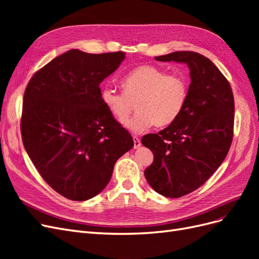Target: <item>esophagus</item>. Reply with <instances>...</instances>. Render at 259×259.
I'll use <instances>...</instances> for the list:
<instances>
[{"label": "esophagus", "instance_id": "1", "mask_svg": "<svg viewBox=\"0 0 259 259\" xmlns=\"http://www.w3.org/2000/svg\"><path fill=\"white\" fill-rule=\"evenodd\" d=\"M133 140H134V149H138L140 146H142V143H140V139L137 136L133 137Z\"/></svg>", "mask_w": 259, "mask_h": 259}]
</instances>
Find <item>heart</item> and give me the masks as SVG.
I'll list each match as a JSON object with an SVG mask.
<instances>
[{
    "mask_svg": "<svg viewBox=\"0 0 259 259\" xmlns=\"http://www.w3.org/2000/svg\"><path fill=\"white\" fill-rule=\"evenodd\" d=\"M123 92L106 86L101 100L114 119L124 123L135 108L137 113L126 122V127L142 133L154 124L165 127L182 114L188 99V83L178 74H167L155 66H140L121 80Z\"/></svg>",
    "mask_w": 259,
    "mask_h": 259,
    "instance_id": "obj_1",
    "label": "heart"
}]
</instances>
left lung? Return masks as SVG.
I'll return each mask as SVG.
<instances>
[{
	"instance_id": "1",
	"label": "left lung",
	"mask_w": 259,
	"mask_h": 259,
	"mask_svg": "<svg viewBox=\"0 0 259 259\" xmlns=\"http://www.w3.org/2000/svg\"><path fill=\"white\" fill-rule=\"evenodd\" d=\"M158 61L185 62L191 83L182 114L142 144L154 160L145 170L153 189L166 198H180L197 190L221 166L228 154L234 124L231 86L208 58L194 52H174Z\"/></svg>"
}]
</instances>
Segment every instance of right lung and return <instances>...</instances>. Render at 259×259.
Masks as SVG:
<instances>
[{"mask_svg":"<svg viewBox=\"0 0 259 259\" xmlns=\"http://www.w3.org/2000/svg\"><path fill=\"white\" fill-rule=\"evenodd\" d=\"M125 53L70 50L31 77L23 95L22 143L35 168L69 200L95 197L110 182L116 160L134 146L101 100L100 83Z\"/></svg>","mask_w":259,"mask_h":259,"instance_id":"1","label":"right lung"}]
</instances>
